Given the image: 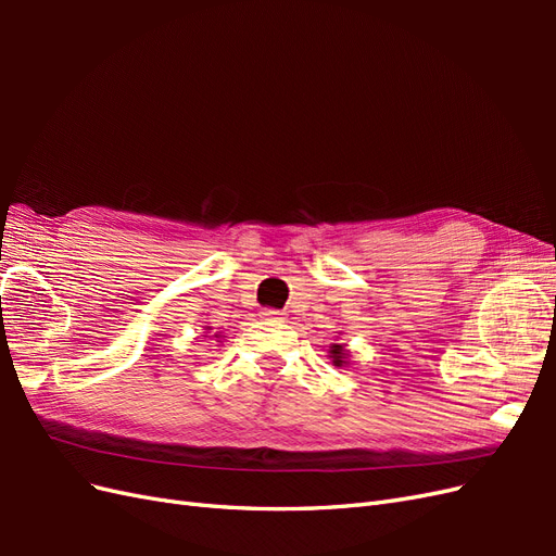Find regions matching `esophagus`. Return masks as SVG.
Returning <instances> with one entry per match:
<instances>
[{
  "instance_id": "1",
  "label": "esophagus",
  "mask_w": 556,
  "mask_h": 556,
  "mask_svg": "<svg viewBox=\"0 0 556 556\" xmlns=\"http://www.w3.org/2000/svg\"><path fill=\"white\" fill-rule=\"evenodd\" d=\"M280 315H282V313H280V311H276V308H266V311H262V317H266V319H282Z\"/></svg>"
}]
</instances>
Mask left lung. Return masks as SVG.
<instances>
[{"instance_id":"obj_1","label":"left lung","mask_w":556,"mask_h":556,"mask_svg":"<svg viewBox=\"0 0 556 556\" xmlns=\"http://www.w3.org/2000/svg\"><path fill=\"white\" fill-rule=\"evenodd\" d=\"M331 355H333V364H336V366L343 364V348H341V345H333Z\"/></svg>"}]
</instances>
